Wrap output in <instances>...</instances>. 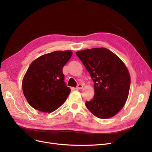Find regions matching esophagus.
<instances>
[{
	"mask_svg": "<svg viewBox=\"0 0 152 152\" xmlns=\"http://www.w3.org/2000/svg\"><path fill=\"white\" fill-rule=\"evenodd\" d=\"M82 87H83V86H82V84H78L76 87V89H81Z\"/></svg>",
	"mask_w": 152,
	"mask_h": 152,
	"instance_id": "esophagus-1",
	"label": "esophagus"
}]
</instances>
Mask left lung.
<instances>
[{"mask_svg":"<svg viewBox=\"0 0 152 152\" xmlns=\"http://www.w3.org/2000/svg\"><path fill=\"white\" fill-rule=\"evenodd\" d=\"M94 82V96L86 107L99 118L113 117L123 108L131 84L125 64L106 48H93L76 53Z\"/></svg>","mask_w":152,"mask_h":152,"instance_id":"8db88e82","label":"left lung"}]
</instances>
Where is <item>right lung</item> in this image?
<instances>
[{"instance_id":"obj_1","label":"right lung","mask_w":152,"mask_h":152,"mask_svg":"<svg viewBox=\"0 0 152 152\" xmlns=\"http://www.w3.org/2000/svg\"><path fill=\"white\" fill-rule=\"evenodd\" d=\"M72 56L71 50H56L30 64L23 79L22 89L31 107L50 113L65 102L71 89L64 82L63 68Z\"/></svg>"}]
</instances>
